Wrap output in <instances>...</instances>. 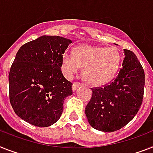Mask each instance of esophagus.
<instances>
[{
    "mask_svg": "<svg viewBox=\"0 0 153 153\" xmlns=\"http://www.w3.org/2000/svg\"><path fill=\"white\" fill-rule=\"evenodd\" d=\"M82 85V83H80L79 82H74V84H73V86H72V89L74 91H75L80 86V85Z\"/></svg>",
    "mask_w": 153,
    "mask_h": 153,
    "instance_id": "34e87169",
    "label": "esophagus"
}]
</instances>
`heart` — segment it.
I'll list each match as a JSON object with an SVG mask.
<instances>
[{"label": "heart", "instance_id": "1", "mask_svg": "<svg viewBox=\"0 0 153 153\" xmlns=\"http://www.w3.org/2000/svg\"><path fill=\"white\" fill-rule=\"evenodd\" d=\"M121 62V55L115 47L81 45L74 48V55L65 53L62 64L64 73L71 77L80 68L83 78L90 85H100L115 76Z\"/></svg>", "mask_w": 153, "mask_h": 153}]
</instances>
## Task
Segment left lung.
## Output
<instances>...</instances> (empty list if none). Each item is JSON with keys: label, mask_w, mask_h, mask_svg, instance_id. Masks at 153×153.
<instances>
[{"label": "left lung", "mask_w": 153, "mask_h": 153, "mask_svg": "<svg viewBox=\"0 0 153 153\" xmlns=\"http://www.w3.org/2000/svg\"><path fill=\"white\" fill-rule=\"evenodd\" d=\"M124 52L117 76L108 84L92 88L93 94L85 107L89 124L100 131L113 132L126 126L143 101L144 69L132 51L124 49Z\"/></svg>", "instance_id": "1"}]
</instances>
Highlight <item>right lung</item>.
Wrapping results in <instances>:
<instances>
[{
  "instance_id": "right-lung-1",
  "label": "right lung",
  "mask_w": 153,
  "mask_h": 153,
  "mask_svg": "<svg viewBox=\"0 0 153 153\" xmlns=\"http://www.w3.org/2000/svg\"><path fill=\"white\" fill-rule=\"evenodd\" d=\"M72 42L42 36L19 49L8 75L10 103L16 114L39 127L55 123L64 101L72 95V82L61 71L63 55Z\"/></svg>"
}]
</instances>
